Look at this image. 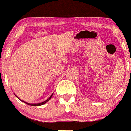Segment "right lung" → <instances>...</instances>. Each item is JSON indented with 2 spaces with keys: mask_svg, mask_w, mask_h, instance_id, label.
Returning <instances> with one entry per match:
<instances>
[{
  "mask_svg": "<svg viewBox=\"0 0 131 131\" xmlns=\"http://www.w3.org/2000/svg\"><path fill=\"white\" fill-rule=\"evenodd\" d=\"M53 93L51 95V96H50V97L48 98V99H47L46 100H45V101H44L43 102H42V103H37V104H30V103H27V102H26V101H23L22 100H21L20 98H19L18 97V96L14 94V95H15V96L16 97H17L18 98V99L19 100H21V101H23V103H26V104H28V105H33V106H40V105H43V104H45L46 103H47V102L49 101V100H51V98L52 97V95H53Z\"/></svg>",
  "mask_w": 131,
  "mask_h": 131,
  "instance_id": "right-lung-1",
  "label": "right lung"
}]
</instances>
